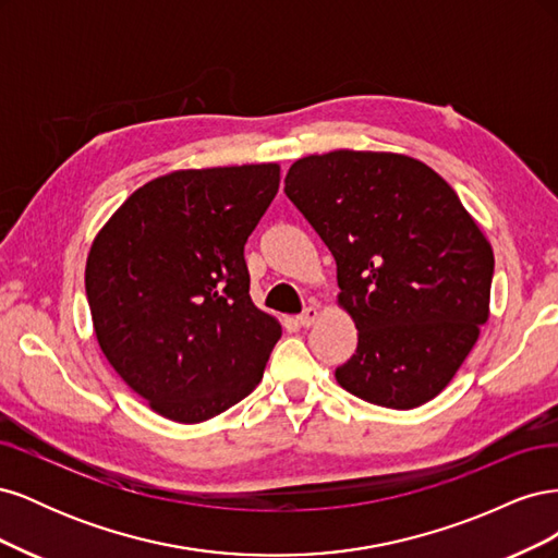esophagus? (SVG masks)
Wrapping results in <instances>:
<instances>
[{
	"mask_svg": "<svg viewBox=\"0 0 558 558\" xmlns=\"http://www.w3.org/2000/svg\"><path fill=\"white\" fill-rule=\"evenodd\" d=\"M316 318H318V310H316V307H307L305 312H302V314L298 316V324L310 328V326H314Z\"/></svg>",
	"mask_w": 558,
	"mask_h": 558,
	"instance_id": "obj_1",
	"label": "esophagus"
}]
</instances>
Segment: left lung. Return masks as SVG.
<instances>
[{"mask_svg":"<svg viewBox=\"0 0 558 558\" xmlns=\"http://www.w3.org/2000/svg\"><path fill=\"white\" fill-rule=\"evenodd\" d=\"M283 193L330 248L359 328L337 381L391 410L435 398L475 347L494 281L492 244L459 195L428 165L373 150L302 158Z\"/></svg>","mask_w":558,"mask_h":558,"instance_id":"obj_1","label":"left lung"}]
</instances>
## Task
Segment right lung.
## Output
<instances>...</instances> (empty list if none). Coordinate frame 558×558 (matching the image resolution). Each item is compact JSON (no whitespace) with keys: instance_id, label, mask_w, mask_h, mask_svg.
<instances>
[{"instance_id":"add662e5","label":"right lung","mask_w":558,"mask_h":558,"mask_svg":"<svg viewBox=\"0 0 558 558\" xmlns=\"http://www.w3.org/2000/svg\"><path fill=\"white\" fill-rule=\"evenodd\" d=\"M279 165L183 170L134 191L86 263L97 342L158 414L199 424L246 398L281 337L248 295L244 244Z\"/></svg>"}]
</instances>
